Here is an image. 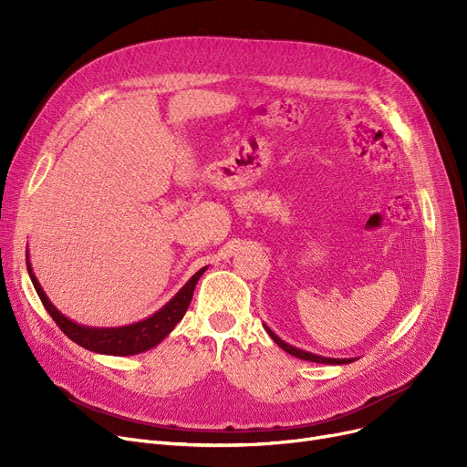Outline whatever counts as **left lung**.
Returning <instances> with one entry per match:
<instances>
[{"label":"left lung","instance_id":"obj_1","mask_svg":"<svg viewBox=\"0 0 467 467\" xmlns=\"http://www.w3.org/2000/svg\"><path fill=\"white\" fill-rule=\"evenodd\" d=\"M265 329H266V333L273 337V340L276 342V345L282 348V350H285L287 354H291V356H296V358H299V359H306V361H314V363H329V365H345V363H352L354 361V358H348V359H338V358H324V356H317V354H312V352H306V350H299V348H296V347H291V345H287V342H284L278 335H275L271 329H268L266 326H265Z\"/></svg>","mask_w":467,"mask_h":467}]
</instances>
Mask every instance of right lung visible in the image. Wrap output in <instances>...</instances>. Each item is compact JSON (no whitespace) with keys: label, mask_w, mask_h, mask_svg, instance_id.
Instances as JSON below:
<instances>
[{"label":"right lung","mask_w":467,"mask_h":467,"mask_svg":"<svg viewBox=\"0 0 467 467\" xmlns=\"http://www.w3.org/2000/svg\"><path fill=\"white\" fill-rule=\"evenodd\" d=\"M26 265H28V275L32 278V284L37 291V296H39L45 310L51 314V317L57 322V326L73 342H78L79 347H83L90 352L108 354V356H134V354H141L145 350H151L153 347H157L159 342L171 329H174L176 324L183 317V314L189 308V303L192 299L194 285L206 271V266H204L199 273L192 275L191 280L159 312H155L150 317H145V320H141V322H136V324H130L125 327H85L81 324L71 322L69 317H66L60 310H57V306L48 301L43 287L39 285L28 257H26Z\"/></svg>","instance_id":"obj_1"}]
</instances>
